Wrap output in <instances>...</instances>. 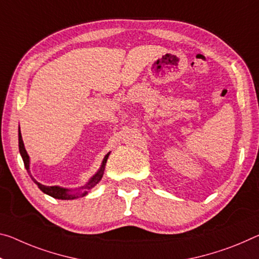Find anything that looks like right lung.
Returning a JSON list of instances; mask_svg holds the SVG:
<instances>
[{"mask_svg": "<svg viewBox=\"0 0 259 259\" xmlns=\"http://www.w3.org/2000/svg\"><path fill=\"white\" fill-rule=\"evenodd\" d=\"M18 146H19L20 155H22L23 161H24V166H25L26 170L28 171V174L31 175V173H30V157H28L25 147H24V143H23V139H22V134H20V130H18ZM108 155H109V153L105 155L104 160H102L100 169L92 176L91 180H90V181L86 183L84 187L80 188V189H84L83 192H76V194H72L70 189L61 188V187H57V186L47 187V186H44V184H41L39 182H36L35 180L32 178V176H31V178H32V180H33L36 186H38L40 190L45 192V194L54 197V198H57V199H75V198H78V197L85 196L86 194H88V190H90V189L93 188L94 186H97V184L99 183V181L102 179V175H104L105 166H106V162H107Z\"/></svg>", "mask_w": 259, "mask_h": 259, "instance_id": "add662e5", "label": "right lung"}]
</instances>
